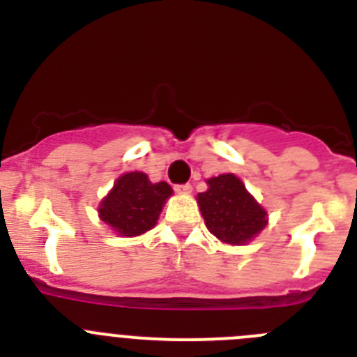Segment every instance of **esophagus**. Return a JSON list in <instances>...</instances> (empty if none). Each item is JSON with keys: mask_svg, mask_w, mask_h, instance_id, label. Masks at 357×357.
I'll use <instances>...</instances> for the list:
<instances>
[{"mask_svg": "<svg viewBox=\"0 0 357 357\" xmlns=\"http://www.w3.org/2000/svg\"><path fill=\"white\" fill-rule=\"evenodd\" d=\"M175 191L178 195H191L193 188H191V184H182V185H175Z\"/></svg>", "mask_w": 357, "mask_h": 357, "instance_id": "1", "label": "esophagus"}]
</instances>
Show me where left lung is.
<instances>
[{
    "instance_id": "8db88e82",
    "label": "left lung",
    "mask_w": 357,
    "mask_h": 357,
    "mask_svg": "<svg viewBox=\"0 0 357 357\" xmlns=\"http://www.w3.org/2000/svg\"><path fill=\"white\" fill-rule=\"evenodd\" d=\"M207 191L197 204L211 234L227 245H245L268 225V213L234 173L207 178Z\"/></svg>"
}]
</instances>
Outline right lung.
I'll return each mask as SVG.
<instances>
[{
    "label": "right lung",
    "instance_id": "add662e5",
    "mask_svg": "<svg viewBox=\"0 0 357 357\" xmlns=\"http://www.w3.org/2000/svg\"><path fill=\"white\" fill-rule=\"evenodd\" d=\"M173 189L168 182H153L143 172L118 176L98 206V216L123 238H134L157 225L162 207Z\"/></svg>",
    "mask_w": 357,
    "mask_h": 357
}]
</instances>
